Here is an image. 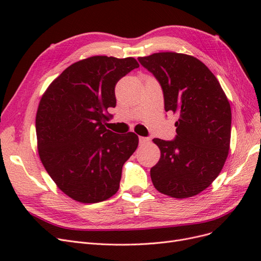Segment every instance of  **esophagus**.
I'll list each match as a JSON object with an SVG mask.
<instances>
[{
	"label": "esophagus",
	"mask_w": 261,
	"mask_h": 261,
	"mask_svg": "<svg viewBox=\"0 0 261 261\" xmlns=\"http://www.w3.org/2000/svg\"><path fill=\"white\" fill-rule=\"evenodd\" d=\"M148 141H149V138H147V137H139V144L140 145H144V144L148 143Z\"/></svg>",
	"instance_id": "1"
}]
</instances>
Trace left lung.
I'll return each instance as SVG.
<instances>
[{
    "label": "left lung",
    "mask_w": 261,
    "mask_h": 261,
    "mask_svg": "<svg viewBox=\"0 0 261 261\" xmlns=\"http://www.w3.org/2000/svg\"><path fill=\"white\" fill-rule=\"evenodd\" d=\"M161 85L165 111L178 114L176 137L154 138L160 160L150 170L156 191L188 198L211 185L230 150L231 107L211 70L192 55L160 52L138 58Z\"/></svg>",
    "instance_id": "obj_1"
}]
</instances>
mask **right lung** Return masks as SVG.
I'll use <instances>...</instances> for the list:
<instances>
[{
    "instance_id": "add662e5",
    "label": "right lung",
    "mask_w": 261,
    "mask_h": 261,
    "mask_svg": "<svg viewBox=\"0 0 261 261\" xmlns=\"http://www.w3.org/2000/svg\"><path fill=\"white\" fill-rule=\"evenodd\" d=\"M137 67L134 58L97 55L78 61L55 78L40 100L39 156L54 183L76 201H103L120 188L122 168L135 152L138 136L107 129L105 112L116 106V83Z\"/></svg>"
}]
</instances>
